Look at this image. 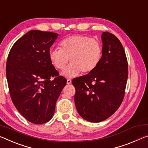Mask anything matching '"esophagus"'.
Masks as SVG:
<instances>
[{
  "label": "esophagus",
  "instance_id": "obj_1",
  "mask_svg": "<svg viewBox=\"0 0 148 148\" xmlns=\"http://www.w3.org/2000/svg\"><path fill=\"white\" fill-rule=\"evenodd\" d=\"M72 82L71 79H67V84H70Z\"/></svg>",
  "mask_w": 148,
  "mask_h": 148
}]
</instances>
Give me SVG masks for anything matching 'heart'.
<instances>
[{
  "label": "heart",
  "mask_w": 148,
  "mask_h": 148,
  "mask_svg": "<svg viewBox=\"0 0 148 148\" xmlns=\"http://www.w3.org/2000/svg\"><path fill=\"white\" fill-rule=\"evenodd\" d=\"M60 49L49 51L52 64L58 70H62L69 61L71 63L62 72L67 77L76 76L82 72H93L101 62L103 47L99 41L85 35H74L61 41Z\"/></svg>",
  "instance_id": "1"
}]
</instances>
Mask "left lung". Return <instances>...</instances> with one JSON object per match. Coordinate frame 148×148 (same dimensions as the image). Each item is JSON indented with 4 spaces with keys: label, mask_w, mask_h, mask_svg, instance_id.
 Instances as JSON below:
<instances>
[{
    "label": "left lung",
    "mask_w": 148,
    "mask_h": 148,
    "mask_svg": "<svg viewBox=\"0 0 148 148\" xmlns=\"http://www.w3.org/2000/svg\"><path fill=\"white\" fill-rule=\"evenodd\" d=\"M102 58L97 67L75 78L74 101L84 119L99 123L111 116L121 105L128 79V61L119 39L109 32L101 35Z\"/></svg>",
    "instance_id": "1"
}]
</instances>
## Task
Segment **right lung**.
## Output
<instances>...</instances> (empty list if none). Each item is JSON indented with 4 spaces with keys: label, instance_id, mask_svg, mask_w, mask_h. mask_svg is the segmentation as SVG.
I'll list each match as a JSON object with an SVG mask.
<instances>
[{
    "label": "right lung",
    "instance_id": "right-lung-1",
    "mask_svg": "<svg viewBox=\"0 0 148 148\" xmlns=\"http://www.w3.org/2000/svg\"><path fill=\"white\" fill-rule=\"evenodd\" d=\"M58 35L32 30L12 47L6 70L9 92L20 113L34 124L50 121L66 79L55 69L49 53Z\"/></svg>",
    "mask_w": 148,
    "mask_h": 148
}]
</instances>
